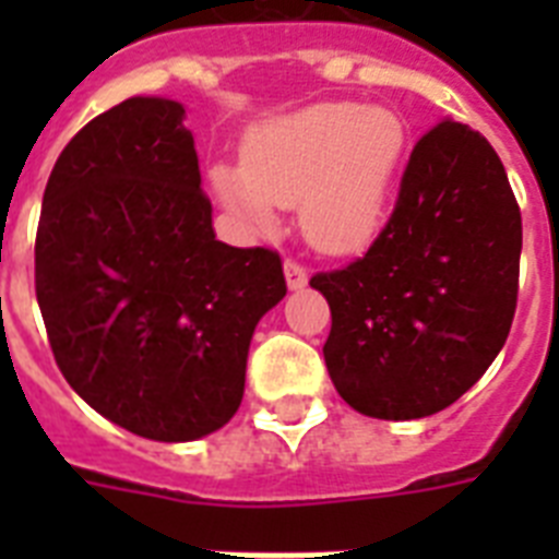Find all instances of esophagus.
<instances>
[{"label": "esophagus", "mask_w": 559, "mask_h": 559, "mask_svg": "<svg viewBox=\"0 0 559 559\" xmlns=\"http://www.w3.org/2000/svg\"><path fill=\"white\" fill-rule=\"evenodd\" d=\"M284 275H287V287L289 289H301L307 287V266L298 261L284 263Z\"/></svg>", "instance_id": "34e87169"}]
</instances>
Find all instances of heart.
I'll use <instances>...</instances> for the list:
<instances>
[{
	"label": "heart",
	"mask_w": 559,
	"mask_h": 559,
	"mask_svg": "<svg viewBox=\"0 0 559 559\" xmlns=\"http://www.w3.org/2000/svg\"><path fill=\"white\" fill-rule=\"evenodd\" d=\"M406 124L397 112L359 104H313L252 127L240 168L217 165L211 186L223 205L254 226L275 209H301V228L324 252H354L380 235L400 165Z\"/></svg>",
	"instance_id": "1"
}]
</instances>
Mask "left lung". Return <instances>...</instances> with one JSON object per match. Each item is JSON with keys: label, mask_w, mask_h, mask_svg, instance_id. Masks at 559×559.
Wrapping results in <instances>:
<instances>
[{"label": "left lung", "mask_w": 559, "mask_h": 559, "mask_svg": "<svg viewBox=\"0 0 559 559\" xmlns=\"http://www.w3.org/2000/svg\"><path fill=\"white\" fill-rule=\"evenodd\" d=\"M522 214L485 135L441 121L417 139L389 223L348 266L316 272L324 362L368 417L441 412L490 368L520 293Z\"/></svg>", "instance_id": "obj_1"}]
</instances>
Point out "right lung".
Masks as SVG:
<instances>
[{"mask_svg":"<svg viewBox=\"0 0 559 559\" xmlns=\"http://www.w3.org/2000/svg\"><path fill=\"white\" fill-rule=\"evenodd\" d=\"M177 100L127 98L66 144L39 211L34 287L66 382L151 441H197L243 400L281 254L219 243Z\"/></svg>","mask_w":559,"mask_h":559,"instance_id":"right-lung-1","label":"right lung"}]
</instances>
